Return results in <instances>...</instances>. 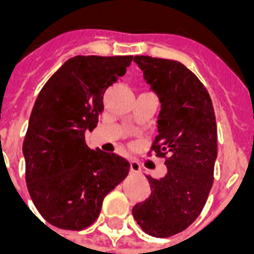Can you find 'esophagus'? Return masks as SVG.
Instances as JSON below:
<instances>
[{
  "label": "esophagus",
  "instance_id": "1",
  "mask_svg": "<svg viewBox=\"0 0 254 254\" xmlns=\"http://www.w3.org/2000/svg\"><path fill=\"white\" fill-rule=\"evenodd\" d=\"M130 171L132 173H140V163H138L137 160H130Z\"/></svg>",
  "mask_w": 254,
  "mask_h": 254
}]
</instances>
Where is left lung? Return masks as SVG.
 <instances>
[{"label": "left lung", "instance_id": "obj_1", "mask_svg": "<svg viewBox=\"0 0 254 254\" xmlns=\"http://www.w3.org/2000/svg\"><path fill=\"white\" fill-rule=\"evenodd\" d=\"M133 61L159 96L158 134L148 154L165 158L167 174L147 177L151 194L132 213L147 234L166 238L188 229L205 205L218 154L216 120L208 91L185 65L148 56Z\"/></svg>", "mask_w": 254, "mask_h": 254}]
</instances>
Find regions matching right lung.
<instances>
[{"mask_svg":"<svg viewBox=\"0 0 254 254\" xmlns=\"http://www.w3.org/2000/svg\"><path fill=\"white\" fill-rule=\"evenodd\" d=\"M133 56L69 58L47 80L31 111L23 143L25 182L42 218L63 230H83L129 173L117 154L89 149L84 133L103 111V94L127 72Z\"/></svg>","mask_w":254,"mask_h":254,"instance_id":"right-lung-1","label":"right lung"}]
</instances>
